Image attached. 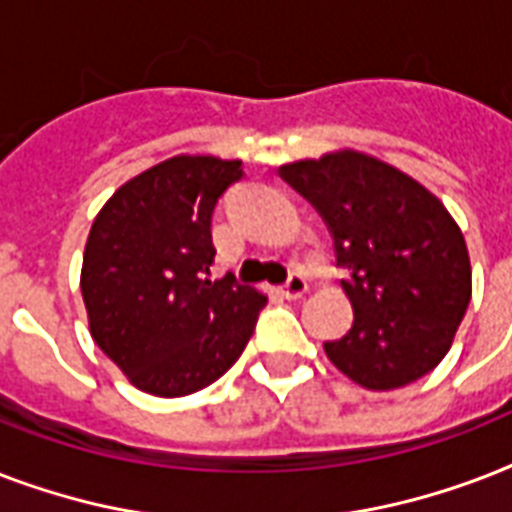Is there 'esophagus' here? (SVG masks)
<instances>
[{"label":"esophagus","instance_id":"obj_1","mask_svg":"<svg viewBox=\"0 0 512 512\" xmlns=\"http://www.w3.org/2000/svg\"><path fill=\"white\" fill-rule=\"evenodd\" d=\"M305 292H308V281H305L300 273H292L287 279V284L281 287V295L287 297V300H300Z\"/></svg>","mask_w":512,"mask_h":512}]
</instances>
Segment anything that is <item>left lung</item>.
<instances>
[{
    "mask_svg": "<svg viewBox=\"0 0 512 512\" xmlns=\"http://www.w3.org/2000/svg\"><path fill=\"white\" fill-rule=\"evenodd\" d=\"M335 239L353 327L327 358L366 390L404 388L436 369L468 311V244L436 193L353 148L279 167Z\"/></svg>",
    "mask_w": 512,
    "mask_h": 512,
    "instance_id": "1",
    "label": "left lung"
}]
</instances>
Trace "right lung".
Instances as JSON below:
<instances>
[{
    "label": "right lung",
    "mask_w": 512,
    "mask_h": 512,
    "mask_svg": "<svg viewBox=\"0 0 512 512\" xmlns=\"http://www.w3.org/2000/svg\"><path fill=\"white\" fill-rule=\"evenodd\" d=\"M239 159L180 154L116 188L92 220L82 287L90 335L143 393L177 398L223 377L268 297L209 279L212 209Z\"/></svg>",
    "instance_id": "right-lung-1"
}]
</instances>
